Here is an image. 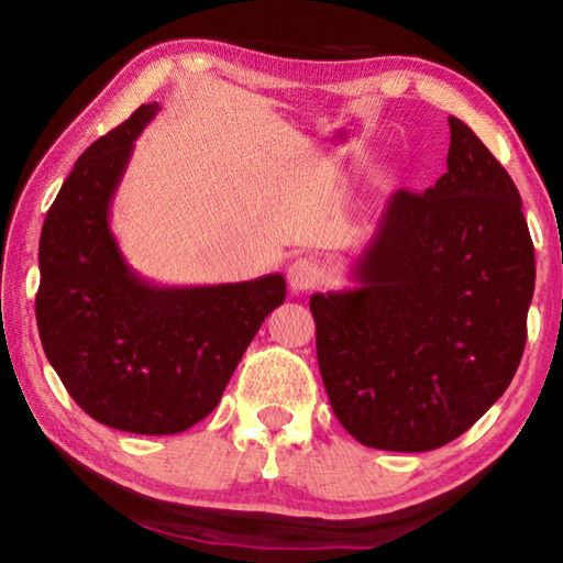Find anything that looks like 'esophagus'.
I'll use <instances>...</instances> for the list:
<instances>
[{
	"mask_svg": "<svg viewBox=\"0 0 563 563\" xmlns=\"http://www.w3.org/2000/svg\"><path fill=\"white\" fill-rule=\"evenodd\" d=\"M288 283L292 292H308L320 283V271L318 265L310 258H298L290 263L288 268Z\"/></svg>",
	"mask_w": 563,
	"mask_h": 563,
	"instance_id": "1",
	"label": "esophagus"
}]
</instances>
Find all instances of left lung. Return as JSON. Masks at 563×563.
Segmentation results:
<instances>
[{
  "mask_svg": "<svg viewBox=\"0 0 563 563\" xmlns=\"http://www.w3.org/2000/svg\"><path fill=\"white\" fill-rule=\"evenodd\" d=\"M446 174L399 188L352 265L357 288L316 292L318 365L360 444L430 452L456 440L517 373L537 280L521 198L464 121Z\"/></svg>",
  "mask_w": 563,
  "mask_h": 563,
  "instance_id": "left-lung-1",
  "label": "left lung"
}]
</instances>
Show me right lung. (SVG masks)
Instances as JSON below:
<instances>
[{"label":"right lung","instance_id":"right-lung-1","mask_svg":"<svg viewBox=\"0 0 563 563\" xmlns=\"http://www.w3.org/2000/svg\"><path fill=\"white\" fill-rule=\"evenodd\" d=\"M144 103L84 151L40 238L36 325L56 375L84 412L133 434H176L216 409L263 320L283 305L280 273L166 288L123 258L109 216Z\"/></svg>","mask_w":563,"mask_h":563}]
</instances>
